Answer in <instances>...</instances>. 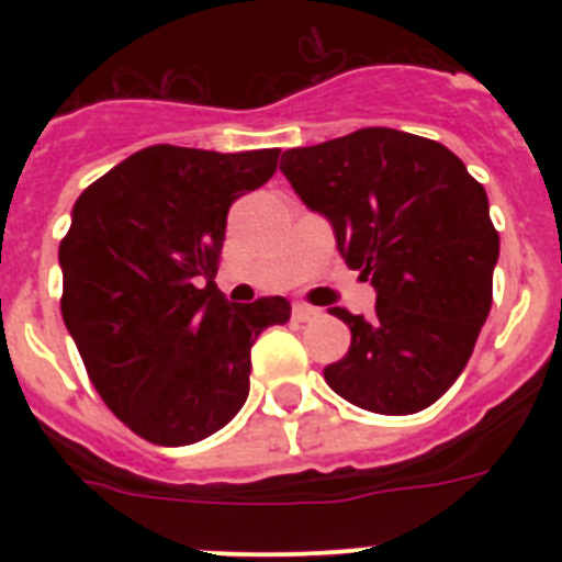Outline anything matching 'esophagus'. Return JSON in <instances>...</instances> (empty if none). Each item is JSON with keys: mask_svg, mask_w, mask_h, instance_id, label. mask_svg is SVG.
Wrapping results in <instances>:
<instances>
[{"mask_svg": "<svg viewBox=\"0 0 562 562\" xmlns=\"http://www.w3.org/2000/svg\"><path fill=\"white\" fill-rule=\"evenodd\" d=\"M317 315H321V310H315V306H310V304H295V306H292V317H295L297 324L315 321Z\"/></svg>", "mask_w": 562, "mask_h": 562, "instance_id": "1", "label": "esophagus"}]
</instances>
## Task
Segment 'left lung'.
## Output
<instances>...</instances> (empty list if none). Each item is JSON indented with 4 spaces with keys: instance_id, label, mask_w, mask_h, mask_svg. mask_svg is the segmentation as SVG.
<instances>
[{
    "instance_id": "8db88e82",
    "label": "left lung",
    "mask_w": 562,
    "mask_h": 562,
    "mask_svg": "<svg viewBox=\"0 0 562 562\" xmlns=\"http://www.w3.org/2000/svg\"><path fill=\"white\" fill-rule=\"evenodd\" d=\"M281 171L376 290L369 321L329 310L351 329L346 357L324 369L329 389L371 414L434 405L464 371L493 306L501 241L484 186L441 143L382 126L290 148Z\"/></svg>"
}]
</instances>
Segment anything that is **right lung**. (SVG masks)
I'll return each instance as SVG.
<instances>
[{"instance_id":"right-lung-1","label":"right lung","mask_w":562,"mask_h":562,"mask_svg":"<svg viewBox=\"0 0 562 562\" xmlns=\"http://www.w3.org/2000/svg\"><path fill=\"white\" fill-rule=\"evenodd\" d=\"M281 148L148 146L78 196L58 247L61 315L87 374L128 430L162 448L207 439L250 394V349L286 297L227 304V211L276 173Z\"/></svg>"}]
</instances>
